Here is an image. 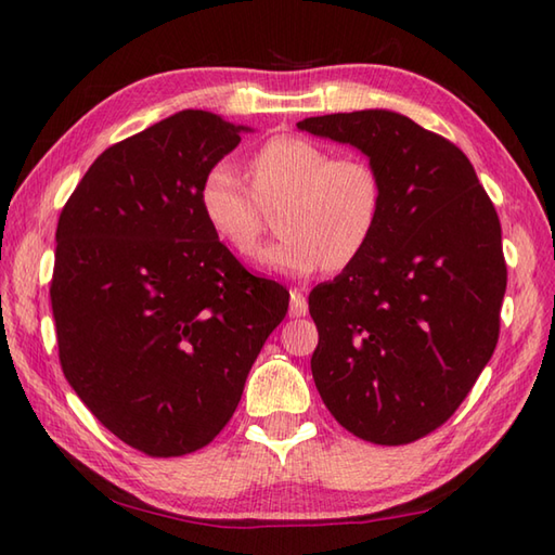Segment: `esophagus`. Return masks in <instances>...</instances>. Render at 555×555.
<instances>
[{"instance_id": "34e87169", "label": "esophagus", "mask_w": 555, "mask_h": 555, "mask_svg": "<svg viewBox=\"0 0 555 555\" xmlns=\"http://www.w3.org/2000/svg\"><path fill=\"white\" fill-rule=\"evenodd\" d=\"M291 317H305L308 314V300H305V293L293 288L291 291V308H288Z\"/></svg>"}]
</instances>
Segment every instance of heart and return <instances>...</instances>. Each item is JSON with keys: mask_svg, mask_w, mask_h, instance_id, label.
<instances>
[{"mask_svg": "<svg viewBox=\"0 0 555 555\" xmlns=\"http://www.w3.org/2000/svg\"><path fill=\"white\" fill-rule=\"evenodd\" d=\"M253 188L229 162L211 167L199 185V211L233 255L250 257L264 229V207H281V238L259 253L267 269L308 276L340 271L367 250L382 219L384 185L362 157L332 152L298 135L267 140L250 159Z\"/></svg>", "mask_w": 555, "mask_h": 555, "instance_id": "1", "label": "heart"}]
</instances>
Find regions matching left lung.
<instances>
[{"instance_id": "left-lung-1", "label": "left lung", "mask_w": 555, "mask_h": 555, "mask_svg": "<svg viewBox=\"0 0 555 555\" xmlns=\"http://www.w3.org/2000/svg\"><path fill=\"white\" fill-rule=\"evenodd\" d=\"M298 128L360 150L384 185L367 250L310 293L317 391L364 441H417L453 415L496 348L499 215L463 152L403 114L310 116Z\"/></svg>"}]
</instances>
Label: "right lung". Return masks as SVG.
I'll return each mask as SVG.
<instances>
[{
  "label": "right lung",
  "mask_w": 555,
  "mask_h": 555,
  "mask_svg": "<svg viewBox=\"0 0 555 555\" xmlns=\"http://www.w3.org/2000/svg\"><path fill=\"white\" fill-rule=\"evenodd\" d=\"M183 109L104 150L56 227L52 314L70 388L152 457L207 446L238 408L288 291L250 274L199 211L205 173L238 147Z\"/></svg>",
  "instance_id": "add662e5"
}]
</instances>
